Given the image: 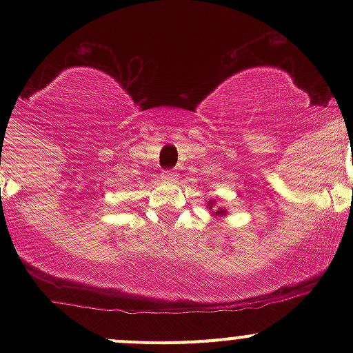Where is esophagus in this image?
I'll return each mask as SVG.
<instances>
[{"mask_svg":"<svg viewBox=\"0 0 353 353\" xmlns=\"http://www.w3.org/2000/svg\"><path fill=\"white\" fill-rule=\"evenodd\" d=\"M162 179L163 181H177V172H174V170H163L162 172Z\"/></svg>","mask_w":353,"mask_h":353,"instance_id":"obj_1","label":"esophagus"}]
</instances>
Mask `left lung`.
I'll return each instance as SVG.
<instances>
[{
  "label": "left lung",
  "mask_w": 353,
  "mask_h": 353,
  "mask_svg": "<svg viewBox=\"0 0 353 353\" xmlns=\"http://www.w3.org/2000/svg\"><path fill=\"white\" fill-rule=\"evenodd\" d=\"M206 208H208L210 215L213 216L215 222H220V219L227 216V213H229L225 206H220L219 203H216V199H210V201H206Z\"/></svg>",
  "instance_id": "obj_1"
}]
</instances>
